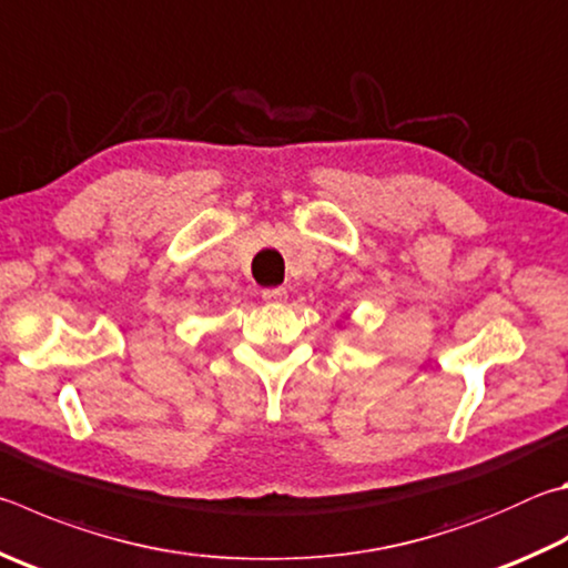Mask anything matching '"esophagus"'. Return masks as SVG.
<instances>
[{
  "label": "esophagus",
  "instance_id": "obj_1",
  "mask_svg": "<svg viewBox=\"0 0 568 568\" xmlns=\"http://www.w3.org/2000/svg\"><path fill=\"white\" fill-rule=\"evenodd\" d=\"M285 297H287V293L283 291V287H265V291H263L265 303H283Z\"/></svg>",
  "mask_w": 568,
  "mask_h": 568
}]
</instances>
